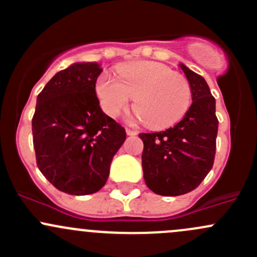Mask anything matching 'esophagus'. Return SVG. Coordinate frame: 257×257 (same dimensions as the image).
I'll return each instance as SVG.
<instances>
[{"label":"esophagus","mask_w":257,"mask_h":257,"mask_svg":"<svg viewBox=\"0 0 257 257\" xmlns=\"http://www.w3.org/2000/svg\"><path fill=\"white\" fill-rule=\"evenodd\" d=\"M125 132H126V136H137V134H138V132L133 131V129H129V128H126Z\"/></svg>","instance_id":"obj_1"}]
</instances>
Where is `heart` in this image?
I'll use <instances>...</instances> for the list:
<instances>
[{"instance_id": "heart-1", "label": "heart", "mask_w": 257, "mask_h": 257, "mask_svg": "<svg viewBox=\"0 0 257 257\" xmlns=\"http://www.w3.org/2000/svg\"><path fill=\"white\" fill-rule=\"evenodd\" d=\"M95 94L105 114L118 116L134 98L136 119L155 129L179 123L191 104V88L183 76L155 62H136L116 69V77L103 73Z\"/></svg>"}]
</instances>
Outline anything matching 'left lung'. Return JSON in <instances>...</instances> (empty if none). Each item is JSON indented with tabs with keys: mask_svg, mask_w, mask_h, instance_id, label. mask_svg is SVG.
I'll return each instance as SVG.
<instances>
[{
	"mask_svg": "<svg viewBox=\"0 0 257 257\" xmlns=\"http://www.w3.org/2000/svg\"><path fill=\"white\" fill-rule=\"evenodd\" d=\"M191 88L188 113L173 128L142 133L144 180L158 195L178 196L190 193L209 174L216 149L217 121L215 98L206 80L179 64Z\"/></svg>",
	"mask_w": 257,
	"mask_h": 257,
	"instance_id": "obj_1",
	"label": "left lung"
}]
</instances>
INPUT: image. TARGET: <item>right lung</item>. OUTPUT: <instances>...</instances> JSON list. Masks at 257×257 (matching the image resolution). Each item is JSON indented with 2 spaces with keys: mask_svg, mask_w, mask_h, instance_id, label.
Instances as JSON below:
<instances>
[{
  "mask_svg": "<svg viewBox=\"0 0 257 257\" xmlns=\"http://www.w3.org/2000/svg\"><path fill=\"white\" fill-rule=\"evenodd\" d=\"M97 62H76L52 77L37 97L32 119L37 167L58 190L97 193L107 183L125 129L108 116L95 94Z\"/></svg>",
  "mask_w": 257,
  "mask_h": 257,
  "instance_id": "right-lung-1",
  "label": "right lung"
}]
</instances>
